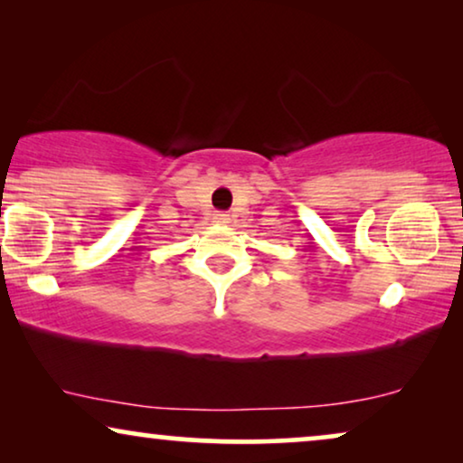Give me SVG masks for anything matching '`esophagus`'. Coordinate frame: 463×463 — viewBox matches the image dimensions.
I'll return each instance as SVG.
<instances>
[{"mask_svg":"<svg viewBox=\"0 0 463 463\" xmlns=\"http://www.w3.org/2000/svg\"><path fill=\"white\" fill-rule=\"evenodd\" d=\"M213 220H215V224H228V213H215L213 215Z\"/></svg>","mask_w":463,"mask_h":463,"instance_id":"1","label":"esophagus"}]
</instances>
